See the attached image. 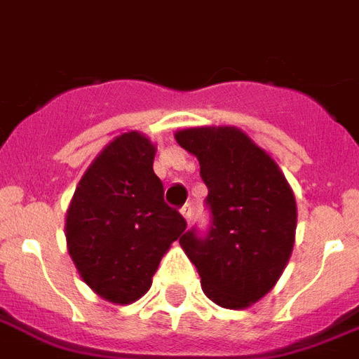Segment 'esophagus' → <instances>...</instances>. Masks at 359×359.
<instances>
[{
    "mask_svg": "<svg viewBox=\"0 0 359 359\" xmlns=\"http://www.w3.org/2000/svg\"><path fill=\"white\" fill-rule=\"evenodd\" d=\"M182 215L187 221H191V217H193V204H191V202H187V204H183V206H182Z\"/></svg>",
    "mask_w": 359,
    "mask_h": 359,
    "instance_id": "esophagus-1",
    "label": "esophagus"
}]
</instances>
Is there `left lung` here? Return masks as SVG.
<instances>
[{"instance_id": "8db88e82", "label": "left lung", "mask_w": 359, "mask_h": 359, "mask_svg": "<svg viewBox=\"0 0 359 359\" xmlns=\"http://www.w3.org/2000/svg\"><path fill=\"white\" fill-rule=\"evenodd\" d=\"M177 144L196 155L208 187L210 225L183 234V250L215 304L244 309L276 284L290 259L297 206L265 151L236 128H187Z\"/></svg>"}]
</instances>
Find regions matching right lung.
Here are the masks:
<instances>
[{
    "instance_id": "add662e5",
    "label": "right lung",
    "mask_w": 359,
    "mask_h": 359,
    "mask_svg": "<svg viewBox=\"0 0 359 359\" xmlns=\"http://www.w3.org/2000/svg\"><path fill=\"white\" fill-rule=\"evenodd\" d=\"M155 147L138 132L117 136L94 158L66 217L67 250L100 297L128 304L151 285L187 221L164 202Z\"/></svg>"
}]
</instances>
